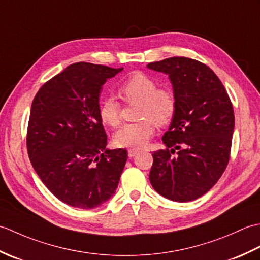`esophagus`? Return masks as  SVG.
<instances>
[{"instance_id":"34e87169","label":"esophagus","mask_w":260,"mask_h":260,"mask_svg":"<svg viewBox=\"0 0 260 260\" xmlns=\"http://www.w3.org/2000/svg\"><path fill=\"white\" fill-rule=\"evenodd\" d=\"M137 153H139V151L134 150V148H131V150H128V157H134Z\"/></svg>"}]
</instances>
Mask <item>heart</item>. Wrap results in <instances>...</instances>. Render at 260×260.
<instances>
[{
  "instance_id": "1",
  "label": "heart",
  "mask_w": 260,
  "mask_h": 260,
  "mask_svg": "<svg viewBox=\"0 0 260 260\" xmlns=\"http://www.w3.org/2000/svg\"><path fill=\"white\" fill-rule=\"evenodd\" d=\"M119 93L126 102L137 103L136 123L126 124L114 136L119 147L141 148L154 134V124L165 126L172 120L176 110L174 93L168 88H156L150 77L136 73L119 87ZM99 117L104 124L117 127L121 121L120 105L114 97H107L99 106Z\"/></svg>"
}]
</instances>
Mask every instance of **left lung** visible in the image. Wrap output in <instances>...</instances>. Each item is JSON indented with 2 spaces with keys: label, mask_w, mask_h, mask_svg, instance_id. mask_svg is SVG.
<instances>
[{
  "label": "left lung",
  "mask_w": 260,
  "mask_h": 260,
  "mask_svg": "<svg viewBox=\"0 0 260 260\" xmlns=\"http://www.w3.org/2000/svg\"><path fill=\"white\" fill-rule=\"evenodd\" d=\"M148 69L169 75L176 110L153 153L150 182L158 194L176 202L196 200L211 189L227 168L235 128L233 104L208 66L172 57Z\"/></svg>",
  "instance_id": "obj_1"
}]
</instances>
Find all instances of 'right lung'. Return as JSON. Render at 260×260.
<instances>
[{"label":"right lung","instance_id":"add662e5","mask_svg":"<svg viewBox=\"0 0 260 260\" xmlns=\"http://www.w3.org/2000/svg\"><path fill=\"white\" fill-rule=\"evenodd\" d=\"M123 70L89 62L70 64L33 99L26 147L39 178L60 201L79 209L106 202L127 161L124 148L108 150L99 117V95Z\"/></svg>","mask_w":260,"mask_h":260}]
</instances>
